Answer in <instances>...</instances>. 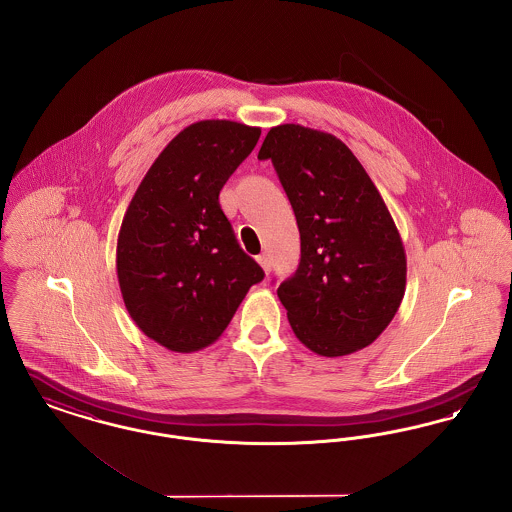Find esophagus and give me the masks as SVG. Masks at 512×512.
I'll return each mask as SVG.
<instances>
[{
  "label": "esophagus",
  "instance_id": "obj_1",
  "mask_svg": "<svg viewBox=\"0 0 512 512\" xmlns=\"http://www.w3.org/2000/svg\"><path fill=\"white\" fill-rule=\"evenodd\" d=\"M256 260H258V264L262 266V269L269 273V269H271V262H269L268 256L266 254H260V256H256Z\"/></svg>",
  "mask_w": 512,
  "mask_h": 512
}]
</instances>
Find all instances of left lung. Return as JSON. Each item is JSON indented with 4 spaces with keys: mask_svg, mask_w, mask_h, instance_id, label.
Segmentation results:
<instances>
[{
    "mask_svg": "<svg viewBox=\"0 0 512 512\" xmlns=\"http://www.w3.org/2000/svg\"><path fill=\"white\" fill-rule=\"evenodd\" d=\"M258 160L300 231V264L277 289L298 341L329 358L372 345L403 302L406 254L370 175L337 136L295 123L271 127Z\"/></svg>",
    "mask_w": 512,
    "mask_h": 512,
    "instance_id": "left-lung-1",
    "label": "left lung"
}]
</instances>
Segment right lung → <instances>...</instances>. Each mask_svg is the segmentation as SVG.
<instances>
[{
    "label": "right lung",
    "instance_id": "1",
    "mask_svg": "<svg viewBox=\"0 0 512 512\" xmlns=\"http://www.w3.org/2000/svg\"><path fill=\"white\" fill-rule=\"evenodd\" d=\"M260 135L227 119L192 123L163 148L125 212L119 289L138 329L165 349L212 345L264 279L219 206V190Z\"/></svg>",
    "mask_w": 512,
    "mask_h": 512
}]
</instances>
